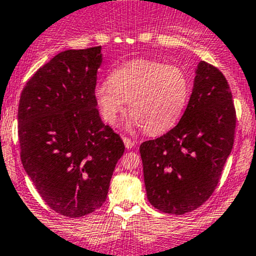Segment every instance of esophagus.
<instances>
[{
	"label": "esophagus",
	"mask_w": 256,
	"mask_h": 256,
	"mask_svg": "<svg viewBox=\"0 0 256 256\" xmlns=\"http://www.w3.org/2000/svg\"><path fill=\"white\" fill-rule=\"evenodd\" d=\"M122 141H124V144H125V147L128 150L134 148V147H135V141H132V140L128 138V137H124Z\"/></svg>",
	"instance_id": "34e87169"
}]
</instances>
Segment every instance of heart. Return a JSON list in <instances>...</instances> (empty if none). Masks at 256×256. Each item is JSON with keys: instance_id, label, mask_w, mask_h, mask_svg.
<instances>
[{"instance_id": "b5f03b06", "label": "heart", "mask_w": 256, "mask_h": 256, "mask_svg": "<svg viewBox=\"0 0 256 256\" xmlns=\"http://www.w3.org/2000/svg\"><path fill=\"white\" fill-rule=\"evenodd\" d=\"M189 80L182 68L153 60H132L118 67L109 82L94 88L103 119L114 124L128 102L126 128L144 126L150 135L169 130L180 119L189 98Z\"/></svg>"}]
</instances>
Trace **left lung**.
<instances>
[{
    "instance_id": "left-lung-1",
    "label": "left lung",
    "mask_w": 256,
    "mask_h": 256,
    "mask_svg": "<svg viewBox=\"0 0 256 256\" xmlns=\"http://www.w3.org/2000/svg\"><path fill=\"white\" fill-rule=\"evenodd\" d=\"M234 130L236 110L227 80L218 68L200 61L178 125L140 146L150 205L172 214L202 205L218 184Z\"/></svg>"
}]
</instances>
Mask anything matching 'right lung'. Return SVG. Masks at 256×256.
<instances>
[{
    "label": "right lung",
    "mask_w": 256,
    "mask_h": 256,
    "mask_svg": "<svg viewBox=\"0 0 256 256\" xmlns=\"http://www.w3.org/2000/svg\"><path fill=\"white\" fill-rule=\"evenodd\" d=\"M102 46L66 50L26 82L18 108L23 168L42 200L66 217L92 214L106 200L125 146L94 100Z\"/></svg>",
    "instance_id": "1"
}]
</instances>
